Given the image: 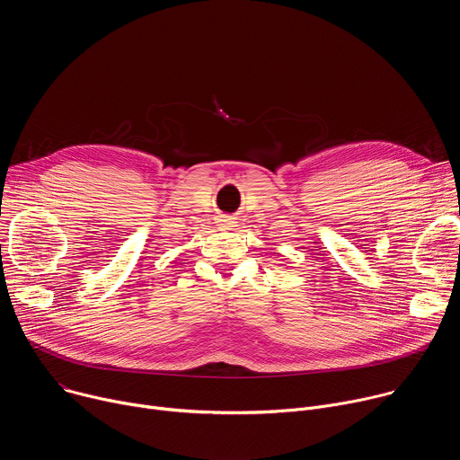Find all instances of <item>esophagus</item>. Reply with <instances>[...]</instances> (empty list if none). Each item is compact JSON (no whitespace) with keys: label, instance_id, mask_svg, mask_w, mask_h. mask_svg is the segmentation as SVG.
Wrapping results in <instances>:
<instances>
[{"label":"esophagus","instance_id":"esophagus-1","mask_svg":"<svg viewBox=\"0 0 460 460\" xmlns=\"http://www.w3.org/2000/svg\"><path fill=\"white\" fill-rule=\"evenodd\" d=\"M233 224H234V222H231V218H224V220H222V227H224V229L233 227Z\"/></svg>","mask_w":460,"mask_h":460}]
</instances>
